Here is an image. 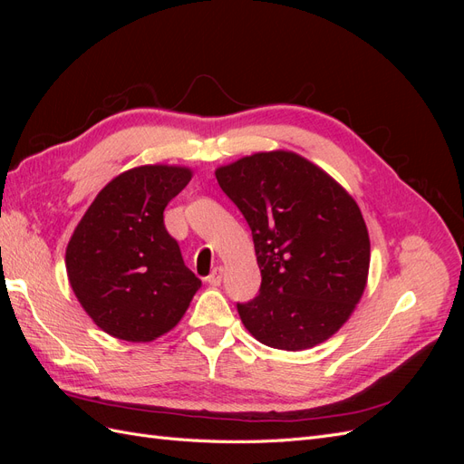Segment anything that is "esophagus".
Wrapping results in <instances>:
<instances>
[{"mask_svg": "<svg viewBox=\"0 0 464 464\" xmlns=\"http://www.w3.org/2000/svg\"><path fill=\"white\" fill-rule=\"evenodd\" d=\"M205 280L210 286H218L222 283V266H215V269L210 271V275Z\"/></svg>", "mask_w": 464, "mask_h": 464, "instance_id": "1", "label": "esophagus"}]
</instances>
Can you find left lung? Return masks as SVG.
I'll list each match as a JSON object with an SVG mask.
<instances>
[{
	"label": "left lung",
	"mask_w": 464,
	"mask_h": 464,
	"mask_svg": "<svg viewBox=\"0 0 464 464\" xmlns=\"http://www.w3.org/2000/svg\"><path fill=\"white\" fill-rule=\"evenodd\" d=\"M217 179L249 224L261 269L257 296L236 304L246 329L280 350L327 341L366 288L370 237L356 201L286 150L222 166Z\"/></svg>",
	"instance_id": "8db88e82"
}]
</instances>
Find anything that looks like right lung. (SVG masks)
Here are the masks:
<instances>
[{
  "label": "right lung",
  "instance_id": "1",
  "mask_svg": "<svg viewBox=\"0 0 464 464\" xmlns=\"http://www.w3.org/2000/svg\"><path fill=\"white\" fill-rule=\"evenodd\" d=\"M191 179L188 168L139 166L96 195L65 251L75 296L98 327L149 343L176 327L201 286L164 227V208Z\"/></svg>",
  "mask_w": 464,
  "mask_h": 464
}]
</instances>
